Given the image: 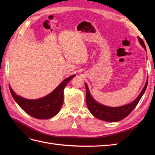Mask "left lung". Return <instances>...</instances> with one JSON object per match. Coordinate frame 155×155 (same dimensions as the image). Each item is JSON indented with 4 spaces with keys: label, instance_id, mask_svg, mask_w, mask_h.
I'll use <instances>...</instances> for the list:
<instances>
[{
    "label": "left lung",
    "instance_id": "obj_1",
    "mask_svg": "<svg viewBox=\"0 0 155 155\" xmlns=\"http://www.w3.org/2000/svg\"><path fill=\"white\" fill-rule=\"evenodd\" d=\"M138 38H139V41L140 45L146 50L145 45H144L143 39L140 37ZM147 84L148 78L146 84L144 85L143 89L141 91L140 94L131 103L119 107H110L104 106V105L99 104L97 101H95L90 94L87 84L85 83V87H86V103L87 107L91 112V113L94 117L98 118V119L107 122L119 121L123 119L125 117H127L133 110L134 108L136 107L137 104L139 103V101L140 100L141 97H143V94L146 91Z\"/></svg>",
    "mask_w": 155,
    "mask_h": 155
}]
</instances>
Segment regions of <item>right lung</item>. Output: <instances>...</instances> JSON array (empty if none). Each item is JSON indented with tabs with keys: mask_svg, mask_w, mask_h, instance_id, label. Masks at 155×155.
I'll list each match as a JSON object with an SVG mask.
<instances>
[{
	"mask_svg": "<svg viewBox=\"0 0 155 155\" xmlns=\"http://www.w3.org/2000/svg\"><path fill=\"white\" fill-rule=\"evenodd\" d=\"M75 74L66 78L51 93L36 100H30L18 96L9 86L10 91L15 101L23 110L38 119H48L57 114L63 104L64 89L66 85Z\"/></svg>",
	"mask_w": 155,
	"mask_h": 155,
	"instance_id": "1",
	"label": "right lung"
}]
</instances>
